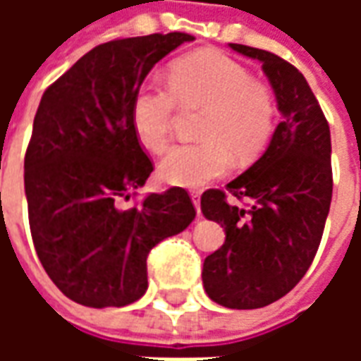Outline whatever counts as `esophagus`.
Segmentation results:
<instances>
[{"instance_id": "34e87169", "label": "esophagus", "mask_w": 361, "mask_h": 361, "mask_svg": "<svg viewBox=\"0 0 361 361\" xmlns=\"http://www.w3.org/2000/svg\"><path fill=\"white\" fill-rule=\"evenodd\" d=\"M191 201H193V204H195L197 212L201 214V195H199L197 191H193V193H191Z\"/></svg>"}]
</instances>
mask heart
<instances>
[{"label":"heart","mask_w":361,"mask_h":361,"mask_svg":"<svg viewBox=\"0 0 361 361\" xmlns=\"http://www.w3.org/2000/svg\"><path fill=\"white\" fill-rule=\"evenodd\" d=\"M178 102L204 110L201 142L176 145L166 152L158 173L166 183L201 188L222 178L232 157L251 162L265 150L276 118L272 90L253 81L250 71L219 51H195L170 67V87L145 81L131 102L137 139L152 152H162L172 139Z\"/></svg>","instance_id":"b5f03b06"}]
</instances>
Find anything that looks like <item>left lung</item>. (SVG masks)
Returning <instances> with one entry per match:
<instances>
[{
    "label": "left lung",
    "instance_id": "8db88e82",
    "mask_svg": "<svg viewBox=\"0 0 361 361\" xmlns=\"http://www.w3.org/2000/svg\"><path fill=\"white\" fill-rule=\"evenodd\" d=\"M259 59L282 114L269 149L226 189H207L201 211L226 242L203 263V286L230 310H257L286 295L310 269L333 197L331 131L298 69L276 54L230 44ZM234 195L247 207L227 203Z\"/></svg>",
    "mask_w": 361,
    "mask_h": 361
}]
</instances>
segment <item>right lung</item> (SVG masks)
<instances>
[{
  "label": "right lung",
  "mask_w": 361,
  "mask_h": 361,
  "mask_svg": "<svg viewBox=\"0 0 361 361\" xmlns=\"http://www.w3.org/2000/svg\"><path fill=\"white\" fill-rule=\"evenodd\" d=\"M185 32L96 46L50 85L25 154V193L36 255L51 282L87 307H123L149 286L147 257L195 219L183 188L119 201L154 170L131 123L145 77Z\"/></svg>",
  "instance_id": "add662e5"
}]
</instances>
